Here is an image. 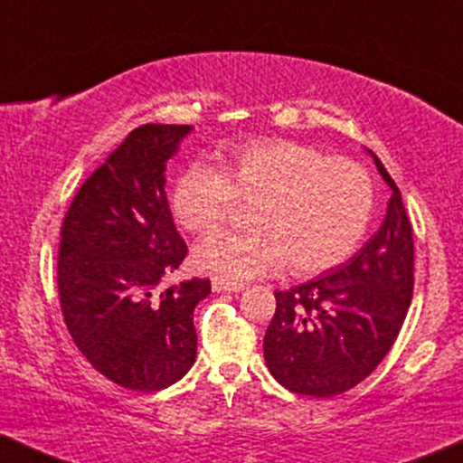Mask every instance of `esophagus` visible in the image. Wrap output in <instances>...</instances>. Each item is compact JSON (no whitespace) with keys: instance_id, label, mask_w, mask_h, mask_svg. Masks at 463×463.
<instances>
[{"instance_id":"obj_1","label":"esophagus","mask_w":463,"mask_h":463,"mask_svg":"<svg viewBox=\"0 0 463 463\" xmlns=\"http://www.w3.org/2000/svg\"><path fill=\"white\" fill-rule=\"evenodd\" d=\"M211 287H213V291H243L246 289V285L243 283H231V280L217 279V276L211 280Z\"/></svg>"}]
</instances>
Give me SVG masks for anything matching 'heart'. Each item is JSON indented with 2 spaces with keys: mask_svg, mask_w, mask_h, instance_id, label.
Listing matches in <instances>:
<instances>
[{
  "mask_svg": "<svg viewBox=\"0 0 463 463\" xmlns=\"http://www.w3.org/2000/svg\"><path fill=\"white\" fill-rule=\"evenodd\" d=\"M239 202L252 204V231L211 232L194 265L228 280L269 274L287 263L296 276L344 263L368 231L374 184L359 163L305 143L269 139L222 156L220 169L194 163L176 178L172 209L189 232L222 226Z\"/></svg>",
  "mask_w": 463,
  "mask_h": 463,
  "instance_id": "1",
  "label": "heart"
}]
</instances>
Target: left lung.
Segmentation results:
<instances>
[{"instance_id": "left-lung-1", "label": "left lung", "mask_w": 463, "mask_h": 463, "mask_svg": "<svg viewBox=\"0 0 463 463\" xmlns=\"http://www.w3.org/2000/svg\"><path fill=\"white\" fill-rule=\"evenodd\" d=\"M374 163L392 189L379 231L333 272L274 294L265 364L296 394L328 398L361 383L405 322L413 294L411 224L394 178L376 156Z\"/></svg>"}]
</instances>
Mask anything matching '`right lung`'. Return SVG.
Masks as SVG:
<instances>
[{
    "mask_svg": "<svg viewBox=\"0 0 463 463\" xmlns=\"http://www.w3.org/2000/svg\"><path fill=\"white\" fill-rule=\"evenodd\" d=\"M191 126L146 124L84 180L69 206L58 250V296L80 353L99 374L158 392L187 374L198 337L194 309L211 280L158 291L187 243L165 195V167Z\"/></svg>",
    "mask_w": 463,
    "mask_h": 463,
    "instance_id": "add662e5",
    "label": "right lung"
}]
</instances>
